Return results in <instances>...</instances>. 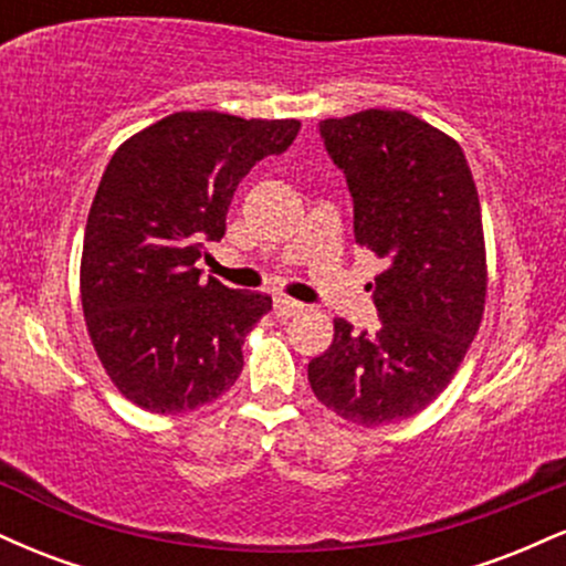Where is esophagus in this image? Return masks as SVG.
<instances>
[{
    "label": "esophagus",
    "mask_w": 566,
    "mask_h": 566,
    "mask_svg": "<svg viewBox=\"0 0 566 566\" xmlns=\"http://www.w3.org/2000/svg\"><path fill=\"white\" fill-rule=\"evenodd\" d=\"M303 308H305L303 303L292 301V297H287V295H279V297H274V314H276V316H282V319H290V316L301 314Z\"/></svg>",
    "instance_id": "esophagus-1"
}]
</instances>
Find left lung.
<instances>
[{
	"instance_id": "8db88e82",
	"label": "left lung",
	"mask_w": 566,
	"mask_h": 566,
	"mask_svg": "<svg viewBox=\"0 0 566 566\" xmlns=\"http://www.w3.org/2000/svg\"><path fill=\"white\" fill-rule=\"evenodd\" d=\"M322 138L354 197L356 244L386 269L373 292L380 327L335 337L311 359V391L365 428L423 412L463 365L486 301L482 205L460 143L407 112L324 119Z\"/></svg>"
}]
</instances>
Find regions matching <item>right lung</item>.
Masks as SVG:
<instances>
[{"label":"right lung","mask_w":566,"mask_h":566,"mask_svg":"<svg viewBox=\"0 0 566 566\" xmlns=\"http://www.w3.org/2000/svg\"><path fill=\"white\" fill-rule=\"evenodd\" d=\"M297 119L175 112L114 151L84 229L80 292L90 340L125 399L191 412L242 375V346L271 311L261 292L201 282L233 191L297 138Z\"/></svg>","instance_id":"1"}]
</instances>
